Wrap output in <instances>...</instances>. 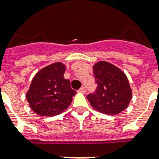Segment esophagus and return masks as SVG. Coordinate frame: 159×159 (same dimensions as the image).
<instances>
[{
	"label": "esophagus",
	"mask_w": 159,
	"mask_h": 159,
	"mask_svg": "<svg viewBox=\"0 0 159 159\" xmlns=\"http://www.w3.org/2000/svg\"><path fill=\"white\" fill-rule=\"evenodd\" d=\"M79 93H86V89H85L84 87H81L80 89L78 90Z\"/></svg>",
	"instance_id": "esophagus-1"
}]
</instances>
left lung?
<instances>
[{"mask_svg": "<svg viewBox=\"0 0 159 159\" xmlns=\"http://www.w3.org/2000/svg\"><path fill=\"white\" fill-rule=\"evenodd\" d=\"M93 74L98 86L94 93L87 96L91 106L106 115H118L124 111L132 99V89L126 75L105 61L93 66Z\"/></svg>", "mask_w": 159, "mask_h": 159, "instance_id": "left-lung-1", "label": "left lung"}]
</instances>
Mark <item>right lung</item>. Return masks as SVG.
<instances>
[{"mask_svg":"<svg viewBox=\"0 0 159 159\" xmlns=\"http://www.w3.org/2000/svg\"><path fill=\"white\" fill-rule=\"evenodd\" d=\"M65 66L55 62L43 68L34 76L27 100L31 110L41 116H54L68 108L76 92L64 79Z\"/></svg>","mask_w":159,"mask_h":159,"instance_id":"obj_1","label":"right lung"}]
</instances>
